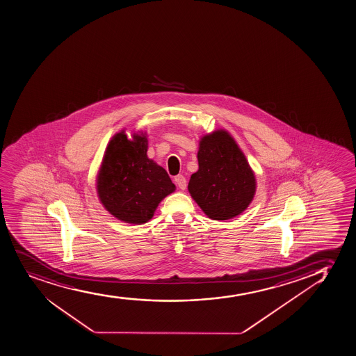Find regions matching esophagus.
<instances>
[{
	"instance_id": "1",
	"label": "esophagus",
	"mask_w": 356,
	"mask_h": 356,
	"mask_svg": "<svg viewBox=\"0 0 356 356\" xmlns=\"http://www.w3.org/2000/svg\"><path fill=\"white\" fill-rule=\"evenodd\" d=\"M174 180H175L176 186L180 188L181 191H184L187 187V181H186V177L184 175L175 176Z\"/></svg>"
}]
</instances>
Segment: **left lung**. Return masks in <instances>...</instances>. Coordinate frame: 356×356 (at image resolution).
<instances>
[{
  "label": "left lung",
  "mask_w": 356,
  "mask_h": 356,
  "mask_svg": "<svg viewBox=\"0 0 356 356\" xmlns=\"http://www.w3.org/2000/svg\"><path fill=\"white\" fill-rule=\"evenodd\" d=\"M197 161L188 191L203 213L216 221L243 213L257 193V179L233 136L226 129L203 135Z\"/></svg>",
  "instance_id": "8db88e82"
}]
</instances>
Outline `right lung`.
<instances>
[{"mask_svg":"<svg viewBox=\"0 0 356 356\" xmlns=\"http://www.w3.org/2000/svg\"><path fill=\"white\" fill-rule=\"evenodd\" d=\"M148 135L126 130L111 138L96 176V193L106 211L120 221L143 225L157 206L175 191V184L161 165L147 156Z\"/></svg>","mask_w":356,"mask_h":356,"instance_id":"1","label":"right lung"}]
</instances>
